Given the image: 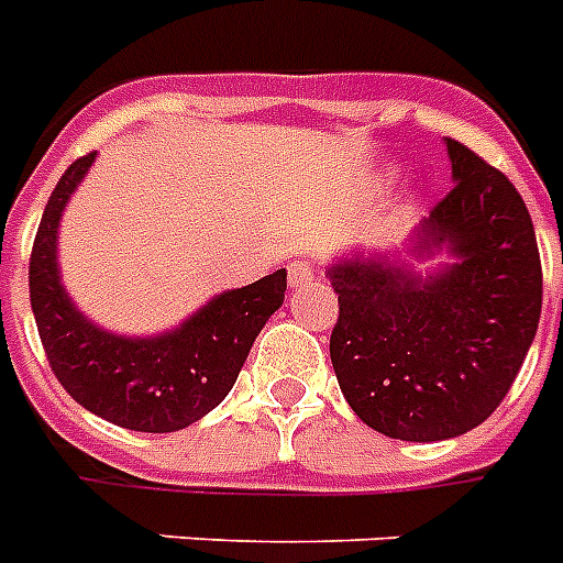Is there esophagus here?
I'll return each instance as SVG.
<instances>
[{"label": "esophagus", "mask_w": 563, "mask_h": 563, "mask_svg": "<svg viewBox=\"0 0 563 563\" xmlns=\"http://www.w3.org/2000/svg\"><path fill=\"white\" fill-rule=\"evenodd\" d=\"M314 280V266L309 260H295L289 263V286L291 289H300V286H309Z\"/></svg>", "instance_id": "obj_1"}]
</instances>
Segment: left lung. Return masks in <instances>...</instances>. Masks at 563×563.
I'll list each match as a JSON object with an SVG mask.
<instances>
[{"label": "left lung", "mask_w": 563, "mask_h": 563, "mask_svg": "<svg viewBox=\"0 0 563 563\" xmlns=\"http://www.w3.org/2000/svg\"><path fill=\"white\" fill-rule=\"evenodd\" d=\"M454 187L410 240L413 257L451 263L416 274L405 260L355 251L329 268L338 321L329 355L350 408L405 442L451 440L495 413L541 321V254L509 178L445 139Z\"/></svg>", "instance_id": "left-lung-1"}]
</instances>
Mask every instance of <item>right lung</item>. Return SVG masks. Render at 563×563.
Wrapping results in <instances>:
<instances>
[{
  "mask_svg": "<svg viewBox=\"0 0 563 563\" xmlns=\"http://www.w3.org/2000/svg\"><path fill=\"white\" fill-rule=\"evenodd\" d=\"M95 155L77 158L54 187L31 249L29 286L40 341L54 376L77 405L141 433H173L225 399L251 344L286 295V268L222 291L181 327L123 338L95 327L59 283L57 228Z\"/></svg>",
  "mask_w": 563,
  "mask_h": 563,
  "instance_id": "add662e5",
  "label": "right lung"
}]
</instances>
